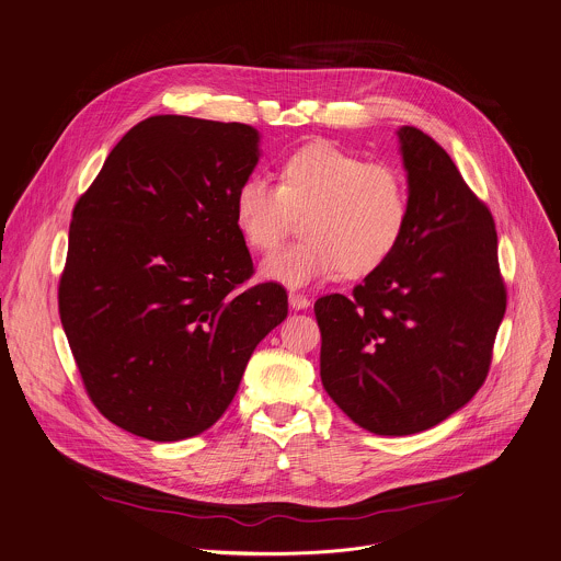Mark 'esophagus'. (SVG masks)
I'll return each instance as SVG.
<instances>
[{
    "mask_svg": "<svg viewBox=\"0 0 561 561\" xmlns=\"http://www.w3.org/2000/svg\"><path fill=\"white\" fill-rule=\"evenodd\" d=\"M288 304H290V308L293 310H304V308H308L310 306V299L304 295V293H290L288 295Z\"/></svg>",
    "mask_w": 561,
    "mask_h": 561,
    "instance_id": "34e87169",
    "label": "esophagus"
}]
</instances>
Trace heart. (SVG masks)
<instances>
[{
  "label": "heart",
  "mask_w": 561,
  "mask_h": 561,
  "mask_svg": "<svg viewBox=\"0 0 561 561\" xmlns=\"http://www.w3.org/2000/svg\"><path fill=\"white\" fill-rule=\"evenodd\" d=\"M410 211L403 171L325 140L284 153L277 186L249 175L233 194L236 229L253 253H273L301 218L304 240L262 266L266 279L293 288L379 271L401 247Z\"/></svg>",
  "instance_id": "b5f03b06"
}]
</instances>
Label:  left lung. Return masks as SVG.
Wrapping results in <instances>:
<instances>
[{"label":"left lung","mask_w":561,"mask_h":561,"mask_svg":"<svg viewBox=\"0 0 561 561\" xmlns=\"http://www.w3.org/2000/svg\"><path fill=\"white\" fill-rule=\"evenodd\" d=\"M399 138L412 207L401 247L350 297L314 301L321 383L379 436L425 432L467 405L506 310L489 207L432 136L405 125Z\"/></svg>","instance_id":"8db88e82"}]
</instances>
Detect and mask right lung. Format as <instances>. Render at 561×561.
Returning <instances> with one entry per match:
<instances>
[{
    "mask_svg": "<svg viewBox=\"0 0 561 561\" xmlns=\"http://www.w3.org/2000/svg\"><path fill=\"white\" fill-rule=\"evenodd\" d=\"M244 123L160 114L134 125L77 201L59 314L94 408L173 443L231 405L255 345L288 314L253 260L233 194L260 158Z\"/></svg>",
    "mask_w": 561,
    "mask_h": 561,
    "instance_id": "1",
    "label": "right lung"
}]
</instances>
